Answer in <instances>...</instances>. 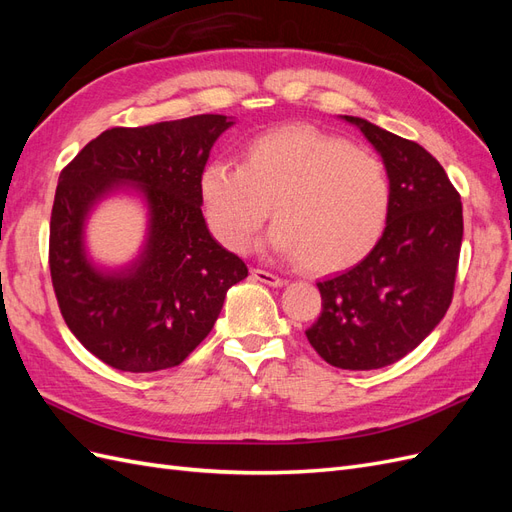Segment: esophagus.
Returning <instances> with one entry per match:
<instances>
[{"mask_svg": "<svg viewBox=\"0 0 512 512\" xmlns=\"http://www.w3.org/2000/svg\"><path fill=\"white\" fill-rule=\"evenodd\" d=\"M250 275H252V280L262 282V284H267V286H273V288H277V286H284V280H282L280 275L269 273V271H265V269H252V271H250Z\"/></svg>", "mask_w": 512, "mask_h": 512, "instance_id": "34e87169", "label": "esophagus"}]
</instances>
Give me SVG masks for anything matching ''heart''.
<instances>
[{
	"mask_svg": "<svg viewBox=\"0 0 512 512\" xmlns=\"http://www.w3.org/2000/svg\"><path fill=\"white\" fill-rule=\"evenodd\" d=\"M200 198L213 237L230 252L252 245L271 207L273 250L331 273L374 250L391 185L374 153L312 126H282L252 138L241 166L211 162Z\"/></svg>",
	"mask_w": 512,
	"mask_h": 512,
	"instance_id": "1",
	"label": "heart"
}]
</instances>
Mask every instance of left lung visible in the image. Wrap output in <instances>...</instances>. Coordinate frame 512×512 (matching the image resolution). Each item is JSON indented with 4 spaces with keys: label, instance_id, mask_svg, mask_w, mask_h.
I'll return each instance as SVG.
<instances>
[{
    "label": "left lung",
    "instance_id": "obj_1",
    "mask_svg": "<svg viewBox=\"0 0 512 512\" xmlns=\"http://www.w3.org/2000/svg\"><path fill=\"white\" fill-rule=\"evenodd\" d=\"M382 156L391 209L380 241L359 265L318 282L322 312L305 331L339 369H380L404 359L453 301L463 213L440 162L418 143L344 115Z\"/></svg>",
    "mask_w": 512,
    "mask_h": 512
}]
</instances>
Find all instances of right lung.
<instances>
[{
	"mask_svg": "<svg viewBox=\"0 0 512 512\" xmlns=\"http://www.w3.org/2000/svg\"><path fill=\"white\" fill-rule=\"evenodd\" d=\"M226 115H194L143 128H111L59 175L51 211L49 267L74 337L106 365L132 374L188 359L218 320L245 262L211 237L200 175ZM130 184L148 200L150 232L132 268L102 272L84 254L88 211Z\"/></svg>",
	"mask_w": 512,
	"mask_h": 512,
	"instance_id": "obj_1",
	"label": "right lung"
}]
</instances>
